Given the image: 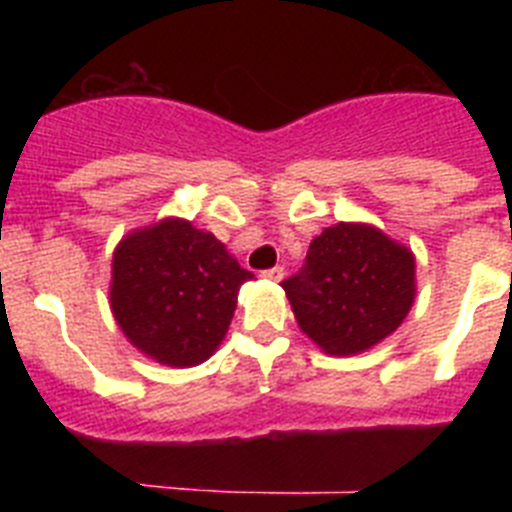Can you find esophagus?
<instances>
[{
    "label": "esophagus",
    "mask_w": 512,
    "mask_h": 512,
    "mask_svg": "<svg viewBox=\"0 0 512 512\" xmlns=\"http://www.w3.org/2000/svg\"><path fill=\"white\" fill-rule=\"evenodd\" d=\"M266 279H271V282H282L284 279V266H271V269L261 271Z\"/></svg>",
    "instance_id": "1"
}]
</instances>
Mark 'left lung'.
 <instances>
[{"label":"left lung","instance_id":"left-lung-1","mask_svg":"<svg viewBox=\"0 0 512 512\" xmlns=\"http://www.w3.org/2000/svg\"><path fill=\"white\" fill-rule=\"evenodd\" d=\"M297 325L330 356H354L395 333L415 302V256L374 225L338 223L282 282Z\"/></svg>","mask_w":512,"mask_h":512}]
</instances>
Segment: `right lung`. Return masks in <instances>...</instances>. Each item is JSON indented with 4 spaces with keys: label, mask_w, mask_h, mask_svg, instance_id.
<instances>
[{
    "label": "right lung",
    "mask_w": 512,
    "mask_h": 512,
    "mask_svg": "<svg viewBox=\"0 0 512 512\" xmlns=\"http://www.w3.org/2000/svg\"><path fill=\"white\" fill-rule=\"evenodd\" d=\"M251 271L212 233L166 217L117 243L110 307L140 354L166 366H197L215 354Z\"/></svg>",
    "instance_id": "1"
}]
</instances>
